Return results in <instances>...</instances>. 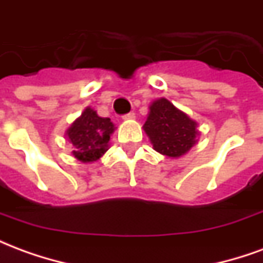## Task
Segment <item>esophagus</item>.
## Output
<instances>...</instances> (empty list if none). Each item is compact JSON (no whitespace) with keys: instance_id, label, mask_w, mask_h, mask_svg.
<instances>
[{"instance_id":"1","label":"esophagus","mask_w":263,"mask_h":263,"mask_svg":"<svg viewBox=\"0 0 263 263\" xmlns=\"http://www.w3.org/2000/svg\"><path fill=\"white\" fill-rule=\"evenodd\" d=\"M134 118H135V112H134V111L124 115V120H134Z\"/></svg>"}]
</instances>
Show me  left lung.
Wrapping results in <instances>:
<instances>
[{
  "label": "left lung",
  "instance_id": "left-lung-1",
  "mask_svg": "<svg viewBox=\"0 0 263 263\" xmlns=\"http://www.w3.org/2000/svg\"><path fill=\"white\" fill-rule=\"evenodd\" d=\"M149 109L143 129L156 152L179 158L197 142V122L177 109L169 100L159 98L151 104Z\"/></svg>",
  "mask_w": 263,
  "mask_h": 263
}]
</instances>
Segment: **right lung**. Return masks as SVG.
<instances>
[{
  "label": "right lung",
  "mask_w": 263,
  "mask_h": 263,
  "mask_svg": "<svg viewBox=\"0 0 263 263\" xmlns=\"http://www.w3.org/2000/svg\"><path fill=\"white\" fill-rule=\"evenodd\" d=\"M115 126L109 118L98 117L97 112L87 107L80 118L71 124L66 135L74 146L73 155L83 163L96 162L108 149L109 135Z\"/></svg>",
  "instance_id": "right-lung-1"
}]
</instances>
